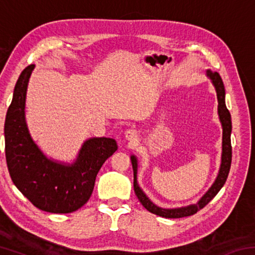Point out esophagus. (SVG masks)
Instances as JSON below:
<instances>
[{
    "instance_id": "34e87169",
    "label": "esophagus",
    "mask_w": 255,
    "mask_h": 255,
    "mask_svg": "<svg viewBox=\"0 0 255 255\" xmlns=\"http://www.w3.org/2000/svg\"><path fill=\"white\" fill-rule=\"evenodd\" d=\"M125 137H126V139L129 141H135L138 139V133L136 130H133V129H128V130L125 132Z\"/></svg>"
}]
</instances>
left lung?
Here are the masks:
<instances>
[{"instance_id": "8db88e82", "label": "left lung", "mask_w": 255, "mask_h": 255, "mask_svg": "<svg viewBox=\"0 0 255 255\" xmlns=\"http://www.w3.org/2000/svg\"><path fill=\"white\" fill-rule=\"evenodd\" d=\"M207 76L209 77L211 83L215 86L216 92H217V99H218V116L219 120H221L222 128H223V144H222V162L221 166H219L218 174L216 176L215 182L211 184V187L207 190V192L202 196L199 201L196 204L180 207V208H162L150 201L149 198L145 195V192L141 190L139 184L137 182V171H138V161L135 155H131V164H132V171H133V190L140 201L146 209L150 211L152 214L157 216H161L164 218H181L187 217V216H191L196 214L198 210L204 208V207L208 204V202L213 199V198L217 195L219 190L223 188L225 184L226 179L230 173L231 163H232V144H231V133H232V118L231 114L225 105V86H224L223 80L221 75L217 72H211L210 70H207L206 72Z\"/></svg>"}]
</instances>
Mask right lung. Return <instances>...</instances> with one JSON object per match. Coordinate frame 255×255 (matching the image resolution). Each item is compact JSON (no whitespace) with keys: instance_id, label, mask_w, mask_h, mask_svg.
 Instances as JSON below:
<instances>
[{"instance_id":"1","label":"right lung","mask_w":255,"mask_h":255,"mask_svg":"<svg viewBox=\"0 0 255 255\" xmlns=\"http://www.w3.org/2000/svg\"><path fill=\"white\" fill-rule=\"evenodd\" d=\"M34 65L21 73L8 107L4 138L7 170L20 192L38 209L68 214L86 204L99 170L118 146L114 138L86 139L73 163L47 157L34 143L25 122V97Z\"/></svg>"}]
</instances>
